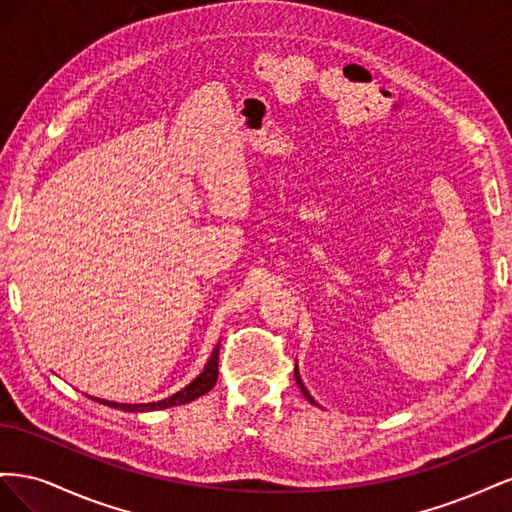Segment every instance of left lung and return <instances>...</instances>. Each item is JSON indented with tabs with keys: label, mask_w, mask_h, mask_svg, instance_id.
Masks as SVG:
<instances>
[{
	"label": "left lung",
	"mask_w": 512,
	"mask_h": 512,
	"mask_svg": "<svg viewBox=\"0 0 512 512\" xmlns=\"http://www.w3.org/2000/svg\"><path fill=\"white\" fill-rule=\"evenodd\" d=\"M294 378H297V384L301 386V393L309 399V401H312V404H316V401H314V397L312 395H309V391L305 389V384H303V380H301V376H299V367H294Z\"/></svg>",
	"instance_id": "left-lung-1"
}]
</instances>
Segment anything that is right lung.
I'll list each match as a JSON object with an SVG mask.
<instances>
[{
  "label": "right lung",
  "instance_id": "obj_1",
  "mask_svg": "<svg viewBox=\"0 0 512 512\" xmlns=\"http://www.w3.org/2000/svg\"><path fill=\"white\" fill-rule=\"evenodd\" d=\"M218 363H220V344L213 348L209 361L205 365V369L200 371V374L185 386V389L177 391L175 395H170L162 401H151V404H117V401H106V399H98V397H91L98 404H104L108 408H119V410H126V412H153V410H164V408H173V406H183V404H190V401L203 397L205 393H209L215 382H218Z\"/></svg>",
  "mask_w": 512,
  "mask_h": 512
}]
</instances>
